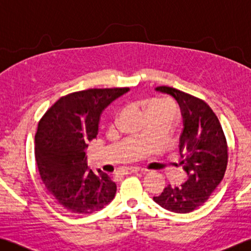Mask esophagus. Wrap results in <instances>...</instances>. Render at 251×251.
Returning <instances> with one entry per match:
<instances>
[{
    "label": "esophagus",
    "mask_w": 251,
    "mask_h": 251,
    "mask_svg": "<svg viewBox=\"0 0 251 251\" xmlns=\"http://www.w3.org/2000/svg\"><path fill=\"white\" fill-rule=\"evenodd\" d=\"M140 172V169L138 168H128L125 170V174H132V173H138Z\"/></svg>",
    "instance_id": "1"
}]
</instances>
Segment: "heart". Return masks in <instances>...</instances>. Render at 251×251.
<instances>
[{"instance_id": "obj_1", "label": "heart", "mask_w": 251, "mask_h": 251, "mask_svg": "<svg viewBox=\"0 0 251 251\" xmlns=\"http://www.w3.org/2000/svg\"><path fill=\"white\" fill-rule=\"evenodd\" d=\"M145 113H169L174 116V114H176V108H174V106L172 104H170L168 101L155 100L151 102V104L146 107Z\"/></svg>"}]
</instances>
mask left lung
<instances>
[{
    "mask_svg": "<svg viewBox=\"0 0 251 251\" xmlns=\"http://www.w3.org/2000/svg\"><path fill=\"white\" fill-rule=\"evenodd\" d=\"M156 90L174 97L180 105V165L188 178L181 185H166L153 200L169 211L189 213L203 204L224 178L228 144L217 115L204 100L173 87L160 86Z\"/></svg>",
    "mask_w": 251,
    "mask_h": 251,
    "instance_id": "left-lung-1",
    "label": "left lung"
}]
</instances>
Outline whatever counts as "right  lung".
<instances>
[{"mask_svg": "<svg viewBox=\"0 0 251 251\" xmlns=\"http://www.w3.org/2000/svg\"><path fill=\"white\" fill-rule=\"evenodd\" d=\"M129 88H93L58 99L40 119L34 136L42 182L71 213L99 211L113 200L116 183L87 165V143L97 136L101 111Z\"/></svg>", "mask_w": 251, "mask_h": 251, "instance_id": "add662e5", "label": "right lung"}]
</instances>
